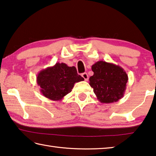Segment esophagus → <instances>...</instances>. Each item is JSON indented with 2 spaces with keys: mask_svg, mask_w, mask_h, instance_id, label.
I'll use <instances>...</instances> for the list:
<instances>
[{
  "mask_svg": "<svg viewBox=\"0 0 156 156\" xmlns=\"http://www.w3.org/2000/svg\"><path fill=\"white\" fill-rule=\"evenodd\" d=\"M82 77H83L84 79V80H88V79H89V76H88V74L87 73H82Z\"/></svg>",
  "mask_w": 156,
  "mask_h": 156,
  "instance_id": "obj_1",
  "label": "esophagus"
}]
</instances>
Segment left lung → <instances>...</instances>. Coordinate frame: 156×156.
Wrapping results in <instances>:
<instances>
[{
	"instance_id": "8db88e82",
	"label": "left lung",
	"mask_w": 156,
	"mask_h": 156,
	"mask_svg": "<svg viewBox=\"0 0 156 156\" xmlns=\"http://www.w3.org/2000/svg\"><path fill=\"white\" fill-rule=\"evenodd\" d=\"M91 69L94 75L89 78V84L101 103H112L122 98L129 80L123 68L100 60L91 66Z\"/></svg>"
}]
</instances>
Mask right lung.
Returning a JSON list of instances; mask_svg holds the SVG:
<instances>
[{
  "mask_svg": "<svg viewBox=\"0 0 156 156\" xmlns=\"http://www.w3.org/2000/svg\"><path fill=\"white\" fill-rule=\"evenodd\" d=\"M84 80L78 74L75 67H69L65 63L56 62L52 67L41 70L36 77L41 87V93L54 101H60L72 91L74 84Z\"/></svg>",
  "mask_w": 156,
  "mask_h": 156,
  "instance_id": "1",
  "label": "right lung"
}]
</instances>
